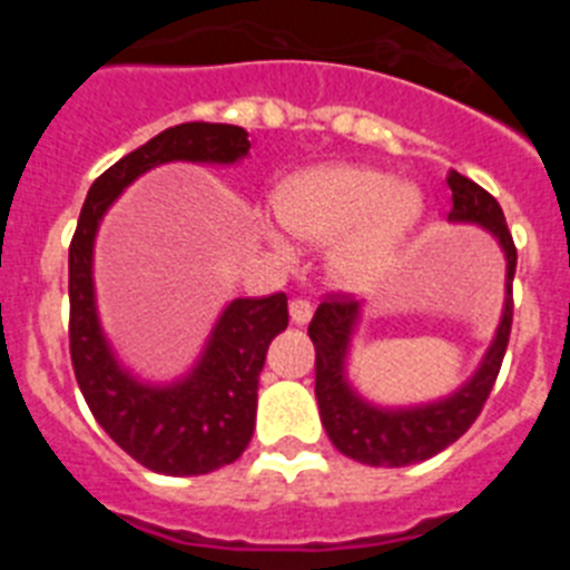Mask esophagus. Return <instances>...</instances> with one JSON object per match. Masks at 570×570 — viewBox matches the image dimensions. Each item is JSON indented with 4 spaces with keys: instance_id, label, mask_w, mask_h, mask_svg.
<instances>
[{
    "instance_id": "34e87169",
    "label": "esophagus",
    "mask_w": 570,
    "mask_h": 570,
    "mask_svg": "<svg viewBox=\"0 0 570 570\" xmlns=\"http://www.w3.org/2000/svg\"><path fill=\"white\" fill-rule=\"evenodd\" d=\"M288 311H291V322H294V325H308L311 316H314V308H311L308 299H291Z\"/></svg>"
}]
</instances>
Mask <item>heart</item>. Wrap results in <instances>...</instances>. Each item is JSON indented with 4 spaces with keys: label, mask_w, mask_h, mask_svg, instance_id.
I'll return each mask as SVG.
<instances>
[{
    "label": "heart",
    "mask_w": 570,
    "mask_h": 570,
    "mask_svg": "<svg viewBox=\"0 0 570 570\" xmlns=\"http://www.w3.org/2000/svg\"><path fill=\"white\" fill-rule=\"evenodd\" d=\"M276 216L302 242H331L328 276L345 291H367L385 276L400 242L420 216V196L371 168H314L291 176L274 196ZM274 248L288 254L279 236Z\"/></svg>",
    "instance_id": "obj_1"
}]
</instances>
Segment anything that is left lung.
<instances>
[{
  "mask_svg": "<svg viewBox=\"0 0 570 570\" xmlns=\"http://www.w3.org/2000/svg\"><path fill=\"white\" fill-rule=\"evenodd\" d=\"M448 188L454 194V208L448 214V223L480 225L500 242L502 254H505L502 320L497 325L491 347L485 351L471 380L462 382L454 394L422 402V405H374L347 380V354H351V340H354L362 316L360 302L351 296H331L316 308L308 325V336L316 347V402H320L325 434L331 436L340 454L351 456L362 465L402 468L431 460L434 454L445 451L480 416L497 374H500L502 356H505L513 320L511 285L513 271H517V248H513L511 230L505 225V214L485 188L456 170L448 174Z\"/></svg>",
  "mask_w": 570,
  "mask_h": 570,
  "instance_id": "1",
  "label": "left lung"
}]
</instances>
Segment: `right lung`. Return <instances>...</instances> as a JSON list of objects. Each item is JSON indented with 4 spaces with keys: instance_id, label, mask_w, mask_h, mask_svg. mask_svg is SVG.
I'll return each instance as SVG.
<instances>
[{
    "instance_id": "add662e5",
    "label": "right lung",
    "mask_w": 570,
    "mask_h": 570,
    "mask_svg": "<svg viewBox=\"0 0 570 570\" xmlns=\"http://www.w3.org/2000/svg\"><path fill=\"white\" fill-rule=\"evenodd\" d=\"M250 150L248 130L183 122L130 150L90 185L68 250L70 362L79 391L105 434L148 471L199 476L239 460L254 436L256 391L268 345L288 328V296L234 299L216 320L203 354L174 382H145L116 360L94 288V242L125 188L168 163L234 165Z\"/></svg>"
}]
</instances>
